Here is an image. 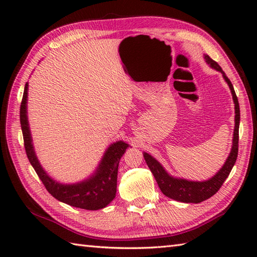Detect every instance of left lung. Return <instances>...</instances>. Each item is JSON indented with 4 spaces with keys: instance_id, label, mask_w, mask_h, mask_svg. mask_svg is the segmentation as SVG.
Here are the masks:
<instances>
[{
    "instance_id": "obj_1",
    "label": "left lung",
    "mask_w": 257,
    "mask_h": 257,
    "mask_svg": "<svg viewBox=\"0 0 257 257\" xmlns=\"http://www.w3.org/2000/svg\"><path fill=\"white\" fill-rule=\"evenodd\" d=\"M205 62L210 65V67L216 69L223 76V78L230 87L234 106H235V125H234V134H233V144L230 155L224 165L216 172L215 176H213L211 179L205 180V181H190L187 179L174 178L170 176L166 169L163 168L160 162L156 160L154 157L150 156L147 152H144L145 160L148 165L150 171L154 174L156 181L159 185L161 192L168 198L176 200L183 203H200V202L207 200L214 195L217 191L222 187L223 182L230 174L232 168L235 165L237 152H238V127H239V105L234 87L231 83V80L226 77L225 73L223 72L221 66L209 56L204 55Z\"/></svg>"
}]
</instances>
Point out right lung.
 I'll return each mask as SVG.
<instances>
[{
  "instance_id": "add662e5",
  "label": "right lung",
  "mask_w": 257,
  "mask_h": 257,
  "mask_svg": "<svg viewBox=\"0 0 257 257\" xmlns=\"http://www.w3.org/2000/svg\"><path fill=\"white\" fill-rule=\"evenodd\" d=\"M27 91H29V83L25 84L23 99H22L20 109L24 147L32 167L34 168L46 190L58 201L79 207V209L95 211L106 207L116 196L119 161L129 145L122 140L111 144L103 154L96 171L83 181L72 184H64L55 181L43 169L35 155L29 119H27Z\"/></svg>"
}]
</instances>
